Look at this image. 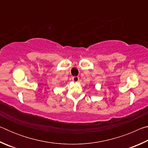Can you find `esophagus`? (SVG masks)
<instances>
[{
    "label": "esophagus",
    "instance_id": "1",
    "mask_svg": "<svg viewBox=\"0 0 148 148\" xmlns=\"http://www.w3.org/2000/svg\"><path fill=\"white\" fill-rule=\"evenodd\" d=\"M72 80H73L74 82H77L79 81V77L78 76H73L72 77Z\"/></svg>",
    "mask_w": 148,
    "mask_h": 148
}]
</instances>
